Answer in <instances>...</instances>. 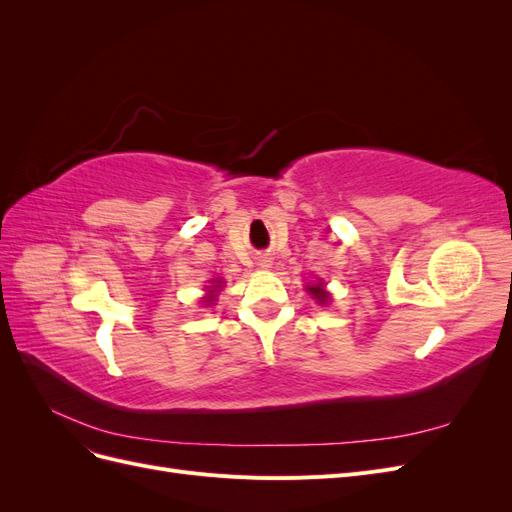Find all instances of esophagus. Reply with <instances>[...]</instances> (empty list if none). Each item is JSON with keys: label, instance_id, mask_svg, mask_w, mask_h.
I'll list each match as a JSON object with an SVG mask.
<instances>
[{"label": "esophagus", "instance_id": "esophagus-1", "mask_svg": "<svg viewBox=\"0 0 512 512\" xmlns=\"http://www.w3.org/2000/svg\"><path fill=\"white\" fill-rule=\"evenodd\" d=\"M258 265H260V269H269V267H271V258H269L267 254H262V256L258 258Z\"/></svg>", "mask_w": 512, "mask_h": 512}]
</instances>
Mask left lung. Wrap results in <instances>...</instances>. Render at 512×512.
Returning <instances> with one entry per match:
<instances>
[{
    "label": "left lung",
    "instance_id": "obj_1",
    "mask_svg": "<svg viewBox=\"0 0 512 512\" xmlns=\"http://www.w3.org/2000/svg\"><path fill=\"white\" fill-rule=\"evenodd\" d=\"M309 292L314 294V299H318V301H327V292L322 290V286H320V284H318V286H312V288H309Z\"/></svg>",
    "mask_w": 512,
    "mask_h": 512
}]
</instances>
